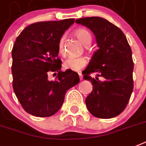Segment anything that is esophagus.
<instances>
[{
	"label": "esophagus",
	"mask_w": 146,
	"mask_h": 146,
	"mask_svg": "<svg viewBox=\"0 0 146 146\" xmlns=\"http://www.w3.org/2000/svg\"><path fill=\"white\" fill-rule=\"evenodd\" d=\"M79 77H80V80H83V76L81 73H79Z\"/></svg>",
	"instance_id": "obj_1"
}]
</instances>
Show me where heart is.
<instances>
[{
	"mask_svg": "<svg viewBox=\"0 0 146 146\" xmlns=\"http://www.w3.org/2000/svg\"><path fill=\"white\" fill-rule=\"evenodd\" d=\"M75 36L80 41L82 44L85 46H89L92 42V36L90 33L85 29H78L74 31ZM58 52L62 56L66 55V48H65V36H62L58 41ZM87 63V60L84 56L80 57H71L68 58L64 62V68L66 69H71L74 72H79L86 66Z\"/></svg>",
	"mask_w": 146,
	"mask_h": 146,
	"instance_id": "heart-1",
	"label": "heart"
}]
</instances>
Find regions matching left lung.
Wrapping results in <instances>:
<instances>
[{
  "instance_id": "left-lung-1",
  "label": "left lung",
  "mask_w": 146,
  "mask_h": 146,
  "mask_svg": "<svg viewBox=\"0 0 146 146\" xmlns=\"http://www.w3.org/2000/svg\"><path fill=\"white\" fill-rule=\"evenodd\" d=\"M76 23L90 28L99 48L83 72L84 80L93 86L86 97L90 113L100 119L117 116L125 109L133 89V62L131 47L123 32L101 17L77 19ZM96 72V78L90 74ZM98 76H102L101 82Z\"/></svg>"
}]
</instances>
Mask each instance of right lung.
I'll use <instances>...</instances> for the list:
<instances>
[{
	"label": "right lung",
	"instance_id": "right-lung-1",
	"mask_svg": "<svg viewBox=\"0 0 146 146\" xmlns=\"http://www.w3.org/2000/svg\"><path fill=\"white\" fill-rule=\"evenodd\" d=\"M74 19L41 21L25 27L12 50L13 87L25 111L38 117H48L58 111L67 90L80 81L77 72H62L58 58V41L74 24ZM58 72L56 80L47 79Z\"/></svg>",
	"mask_w": 146,
	"mask_h": 146
}]
</instances>
